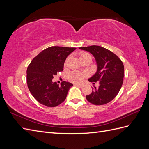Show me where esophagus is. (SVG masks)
<instances>
[{
  "label": "esophagus",
  "instance_id": "34e87169",
  "mask_svg": "<svg viewBox=\"0 0 149 149\" xmlns=\"http://www.w3.org/2000/svg\"><path fill=\"white\" fill-rule=\"evenodd\" d=\"M76 86H78L80 87V88H83L84 86V85L83 84H79V83H78V84H76Z\"/></svg>",
  "mask_w": 149,
  "mask_h": 149
}]
</instances>
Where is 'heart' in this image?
I'll return each mask as SVG.
<instances>
[{
    "instance_id": "obj_1",
    "label": "heart",
    "mask_w": 149,
    "mask_h": 149,
    "mask_svg": "<svg viewBox=\"0 0 149 149\" xmlns=\"http://www.w3.org/2000/svg\"><path fill=\"white\" fill-rule=\"evenodd\" d=\"M86 57H91V55L86 53H82L80 55V59H83V58H86ZM85 77V74L79 73L77 71H74L71 73L69 75V79L73 83H79L82 81L84 78Z\"/></svg>"
}]
</instances>
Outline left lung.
<instances>
[{"instance_id":"1","label":"left lung","mask_w":149,"mask_h":149,"mask_svg":"<svg viewBox=\"0 0 149 149\" xmlns=\"http://www.w3.org/2000/svg\"><path fill=\"white\" fill-rule=\"evenodd\" d=\"M92 54L96 62L97 70L89 82L100 81V86L94 87L92 93L86 96L94 105H103L109 102L119 92L123 83L124 67L119 57L109 49L93 45L79 48Z\"/></svg>"}]
</instances>
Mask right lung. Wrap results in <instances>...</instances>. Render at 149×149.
Wrapping results in <instances>:
<instances>
[{
	"label": "right lung",
	"instance_id": "obj_1",
	"mask_svg": "<svg viewBox=\"0 0 149 149\" xmlns=\"http://www.w3.org/2000/svg\"><path fill=\"white\" fill-rule=\"evenodd\" d=\"M76 49L51 47L40 52L31 61L26 70V81L31 94L40 104L55 107L65 100L73 84L64 81L59 86L53 81V78L63 70L67 56Z\"/></svg>",
	"mask_w": 149,
	"mask_h": 149
}]
</instances>
